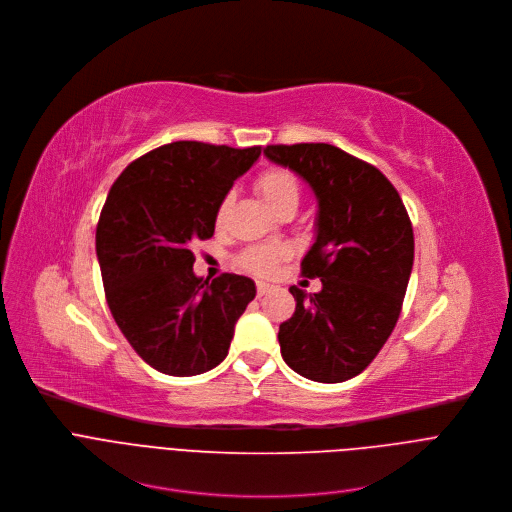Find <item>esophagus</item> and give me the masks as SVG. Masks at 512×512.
Segmentation results:
<instances>
[{
    "instance_id": "esophagus-1",
    "label": "esophagus",
    "mask_w": 512,
    "mask_h": 512,
    "mask_svg": "<svg viewBox=\"0 0 512 512\" xmlns=\"http://www.w3.org/2000/svg\"><path fill=\"white\" fill-rule=\"evenodd\" d=\"M272 290V286L270 284H266V282H258L256 284V292H258V296H264V294H268Z\"/></svg>"
}]
</instances>
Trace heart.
Segmentation results:
<instances>
[{
    "label": "heart",
    "instance_id": "1",
    "mask_svg": "<svg viewBox=\"0 0 512 512\" xmlns=\"http://www.w3.org/2000/svg\"><path fill=\"white\" fill-rule=\"evenodd\" d=\"M256 191L262 197L266 206L280 214L288 208L298 206L300 199V183L294 173L286 169H268L256 179ZM232 206V195L228 193L216 210V224L220 226ZM288 248L286 246H252L240 254V266L252 274L258 276H268L276 270V266L288 258Z\"/></svg>",
    "mask_w": 512,
    "mask_h": 512
}]
</instances>
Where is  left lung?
Wrapping results in <instances>:
<instances>
[{
    "label": "left lung",
    "mask_w": 512,
    "mask_h": 512,
    "mask_svg": "<svg viewBox=\"0 0 512 512\" xmlns=\"http://www.w3.org/2000/svg\"><path fill=\"white\" fill-rule=\"evenodd\" d=\"M264 155L309 183L319 199L317 240L300 272L323 290L290 286L294 315L280 325L282 359L298 375L341 383L389 339L414 266V230L391 181L327 143L268 145Z\"/></svg>",
    "instance_id": "left-lung-1"
}]
</instances>
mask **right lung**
Returning a JSON list of instances; mask_svg holds the SVG:
<instances>
[{
	"instance_id": "obj_1",
	"label": "right lung",
	"mask_w": 512,
	"mask_h": 512,
	"mask_svg": "<svg viewBox=\"0 0 512 512\" xmlns=\"http://www.w3.org/2000/svg\"><path fill=\"white\" fill-rule=\"evenodd\" d=\"M262 147L175 141L135 159L113 183L96 226L109 309L153 369L189 377L220 365L256 296L250 278L193 274L191 246L210 240L216 210Z\"/></svg>"
}]
</instances>
